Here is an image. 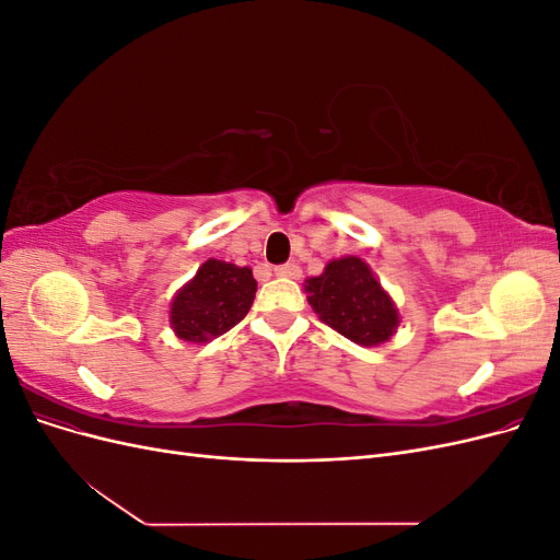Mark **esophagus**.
I'll list each match as a JSON object with an SVG mask.
<instances>
[{"label": "esophagus", "mask_w": 560, "mask_h": 560, "mask_svg": "<svg viewBox=\"0 0 560 560\" xmlns=\"http://www.w3.org/2000/svg\"><path fill=\"white\" fill-rule=\"evenodd\" d=\"M276 276L280 278H292L299 280L301 278V268L296 264H284V266H276Z\"/></svg>", "instance_id": "34e87169"}]
</instances>
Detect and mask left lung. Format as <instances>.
<instances>
[{
	"mask_svg": "<svg viewBox=\"0 0 560 560\" xmlns=\"http://www.w3.org/2000/svg\"><path fill=\"white\" fill-rule=\"evenodd\" d=\"M317 317L352 343L376 348L399 329V308L371 266L360 257L331 259L319 276L303 282Z\"/></svg>",
	"mask_w": 560,
	"mask_h": 560,
	"instance_id": "left-lung-1",
	"label": "left lung"
}]
</instances>
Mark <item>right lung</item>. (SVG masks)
<instances>
[{"mask_svg":"<svg viewBox=\"0 0 560 560\" xmlns=\"http://www.w3.org/2000/svg\"><path fill=\"white\" fill-rule=\"evenodd\" d=\"M254 294L257 280L249 266L208 259L175 292L167 322L182 341L208 343L238 325L247 315Z\"/></svg>","mask_w":560,"mask_h":560,"instance_id":"right-lung-1","label":"right lung"}]
</instances>
